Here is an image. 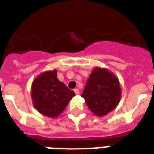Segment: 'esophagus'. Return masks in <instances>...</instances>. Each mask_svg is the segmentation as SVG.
I'll return each mask as SVG.
<instances>
[{
  "instance_id": "1",
  "label": "esophagus",
  "mask_w": 154,
  "mask_h": 154,
  "mask_svg": "<svg viewBox=\"0 0 154 154\" xmlns=\"http://www.w3.org/2000/svg\"><path fill=\"white\" fill-rule=\"evenodd\" d=\"M74 93L76 94H77H77H79V89H74Z\"/></svg>"
}]
</instances>
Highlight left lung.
<instances>
[{
  "instance_id": "1",
  "label": "left lung",
  "mask_w": 154,
  "mask_h": 154,
  "mask_svg": "<svg viewBox=\"0 0 154 154\" xmlns=\"http://www.w3.org/2000/svg\"><path fill=\"white\" fill-rule=\"evenodd\" d=\"M82 97L89 109L97 117L114 110L122 97L119 80L105 68L95 67L92 71Z\"/></svg>"
}]
</instances>
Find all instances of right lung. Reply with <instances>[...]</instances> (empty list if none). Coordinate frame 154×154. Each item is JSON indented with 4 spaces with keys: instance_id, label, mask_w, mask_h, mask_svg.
Returning <instances> with one entry per match:
<instances>
[{
    "instance_id": "1",
    "label": "right lung",
    "mask_w": 154,
    "mask_h": 154,
    "mask_svg": "<svg viewBox=\"0 0 154 154\" xmlns=\"http://www.w3.org/2000/svg\"><path fill=\"white\" fill-rule=\"evenodd\" d=\"M76 94L57 79V69L40 73L31 85V98L41 114L51 118L60 116Z\"/></svg>"
}]
</instances>
